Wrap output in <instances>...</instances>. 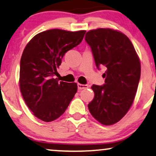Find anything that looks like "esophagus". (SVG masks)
<instances>
[{"mask_svg": "<svg viewBox=\"0 0 156 156\" xmlns=\"http://www.w3.org/2000/svg\"><path fill=\"white\" fill-rule=\"evenodd\" d=\"M77 87H78V89H80V90H82V89L88 88V85L82 84H80V83L77 84Z\"/></svg>", "mask_w": 156, "mask_h": 156, "instance_id": "obj_1", "label": "esophagus"}]
</instances>
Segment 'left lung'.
Returning a JSON list of instances; mask_svg holds the SVG:
<instances>
[{
  "label": "left lung",
  "instance_id": "left-lung-1",
  "mask_svg": "<svg viewBox=\"0 0 156 156\" xmlns=\"http://www.w3.org/2000/svg\"><path fill=\"white\" fill-rule=\"evenodd\" d=\"M85 40L92 51L95 64L106 67L103 86L93 84L94 97L89 112L101 124L110 126L121 120L133 104L140 76L139 57L124 34L110 28L91 30Z\"/></svg>",
  "mask_w": 156,
  "mask_h": 156
}]
</instances>
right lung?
I'll use <instances>...</instances> for the list:
<instances>
[{"label": "right lung", "instance_id": "1", "mask_svg": "<svg viewBox=\"0 0 156 156\" xmlns=\"http://www.w3.org/2000/svg\"><path fill=\"white\" fill-rule=\"evenodd\" d=\"M86 30L52 29L32 38L20 59V89L27 107L40 120L50 122L62 116L77 91L76 83L54 76L67 51L82 41Z\"/></svg>", "mask_w": 156, "mask_h": 156}]
</instances>
